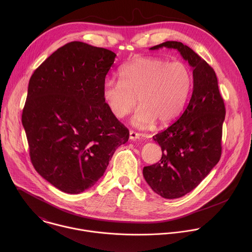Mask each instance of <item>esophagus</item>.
I'll use <instances>...</instances> for the list:
<instances>
[{"mask_svg": "<svg viewBox=\"0 0 252 252\" xmlns=\"http://www.w3.org/2000/svg\"><path fill=\"white\" fill-rule=\"evenodd\" d=\"M129 138L130 140H137V139H140V134L133 131V130H130V133H129Z\"/></svg>", "mask_w": 252, "mask_h": 252, "instance_id": "esophagus-1", "label": "esophagus"}]
</instances>
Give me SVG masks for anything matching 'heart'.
<instances>
[{
	"label": "heart",
	"instance_id": "heart-1",
	"mask_svg": "<svg viewBox=\"0 0 252 252\" xmlns=\"http://www.w3.org/2000/svg\"><path fill=\"white\" fill-rule=\"evenodd\" d=\"M120 79L108 78L103 98L112 115L122 118L138 104L133 125L146 128L154 122L166 126L183 111L193 87V75L183 62L159 57H142L120 70Z\"/></svg>",
	"mask_w": 252,
	"mask_h": 252
}]
</instances>
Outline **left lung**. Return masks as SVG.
Masks as SVG:
<instances>
[{"mask_svg":"<svg viewBox=\"0 0 252 252\" xmlns=\"http://www.w3.org/2000/svg\"><path fill=\"white\" fill-rule=\"evenodd\" d=\"M178 49L193 68V92L180 118L153 136L162 157L143 170L151 189L166 199H177L196 188L221 156L225 105L214 69L190 47L180 41H166L150 47Z\"/></svg>","mask_w":252,"mask_h":252,"instance_id":"1","label":"left lung"}]
</instances>
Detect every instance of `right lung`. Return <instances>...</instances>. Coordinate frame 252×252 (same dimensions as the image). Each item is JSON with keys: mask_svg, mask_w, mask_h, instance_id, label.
I'll use <instances>...</instances> for the list:
<instances>
[{"mask_svg": "<svg viewBox=\"0 0 252 252\" xmlns=\"http://www.w3.org/2000/svg\"><path fill=\"white\" fill-rule=\"evenodd\" d=\"M116 54L72 41L32 74L22 124L36 172L59 190L78 194L104 175L129 130L112 115L103 84Z\"/></svg>", "mask_w": 252, "mask_h": 252, "instance_id": "add662e5", "label": "right lung"}]
</instances>
